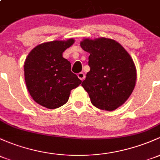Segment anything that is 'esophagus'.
<instances>
[{
  "instance_id": "1",
  "label": "esophagus",
  "mask_w": 160,
  "mask_h": 160,
  "mask_svg": "<svg viewBox=\"0 0 160 160\" xmlns=\"http://www.w3.org/2000/svg\"><path fill=\"white\" fill-rule=\"evenodd\" d=\"M78 77H79V79H80V80H83L85 79V74L83 73H78Z\"/></svg>"
}]
</instances>
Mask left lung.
Listing matches in <instances>:
<instances>
[{
    "instance_id": "1",
    "label": "left lung",
    "mask_w": 160,
    "mask_h": 160,
    "mask_svg": "<svg viewBox=\"0 0 160 160\" xmlns=\"http://www.w3.org/2000/svg\"><path fill=\"white\" fill-rule=\"evenodd\" d=\"M80 47L90 53V70L82 86L92 104L100 110H116L135 87L137 70L132 58L118 42L109 38H86Z\"/></svg>"
}]
</instances>
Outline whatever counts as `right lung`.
Returning <instances> with one entry per match:
<instances>
[{
	"instance_id": "obj_1",
	"label": "right lung",
	"mask_w": 160,
	"mask_h": 160,
	"mask_svg": "<svg viewBox=\"0 0 160 160\" xmlns=\"http://www.w3.org/2000/svg\"><path fill=\"white\" fill-rule=\"evenodd\" d=\"M74 43L73 38L54 40L35 47L24 62V78L35 102L48 109H56L68 101L70 91L82 83L72 73L70 62L63 53Z\"/></svg>"
}]
</instances>
